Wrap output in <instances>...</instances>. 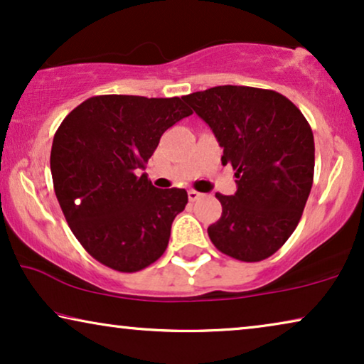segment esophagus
Segmentation results:
<instances>
[{
  "instance_id": "34e87169",
  "label": "esophagus",
  "mask_w": 364,
  "mask_h": 364,
  "mask_svg": "<svg viewBox=\"0 0 364 364\" xmlns=\"http://www.w3.org/2000/svg\"><path fill=\"white\" fill-rule=\"evenodd\" d=\"M187 196H188V200H191V202H196V200H198V198H200L202 193H200V192H197V191H188V192H187Z\"/></svg>"
}]
</instances>
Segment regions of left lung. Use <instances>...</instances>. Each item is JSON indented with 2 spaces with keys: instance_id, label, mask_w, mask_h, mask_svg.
Masks as SVG:
<instances>
[{
  "instance_id": "1",
  "label": "left lung",
  "mask_w": 364,
  "mask_h": 364,
  "mask_svg": "<svg viewBox=\"0 0 364 364\" xmlns=\"http://www.w3.org/2000/svg\"><path fill=\"white\" fill-rule=\"evenodd\" d=\"M223 147L237 177L233 196L217 193L222 217L207 228L213 245L242 262H260L300 222L313 186L315 141L290 99L270 89L217 86L182 97Z\"/></svg>"
}]
</instances>
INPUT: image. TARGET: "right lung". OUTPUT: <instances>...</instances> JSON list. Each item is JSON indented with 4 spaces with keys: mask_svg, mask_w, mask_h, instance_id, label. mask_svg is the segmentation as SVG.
<instances>
[{
    "mask_svg": "<svg viewBox=\"0 0 364 364\" xmlns=\"http://www.w3.org/2000/svg\"><path fill=\"white\" fill-rule=\"evenodd\" d=\"M192 111L181 97L94 96L54 134V192L74 237L112 270L132 273L162 257L183 188H157L137 176L162 134Z\"/></svg>",
    "mask_w": 364,
    "mask_h": 364,
    "instance_id": "right-lung-1",
    "label": "right lung"
}]
</instances>
